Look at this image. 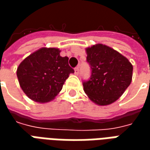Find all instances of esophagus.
Wrapping results in <instances>:
<instances>
[{
  "mask_svg": "<svg viewBox=\"0 0 150 150\" xmlns=\"http://www.w3.org/2000/svg\"><path fill=\"white\" fill-rule=\"evenodd\" d=\"M79 74V67H75V75H78Z\"/></svg>",
  "mask_w": 150,
  "mask_h": 150,
  "instance_id": "1",
  "label": "esophagus"
}]
</instances>
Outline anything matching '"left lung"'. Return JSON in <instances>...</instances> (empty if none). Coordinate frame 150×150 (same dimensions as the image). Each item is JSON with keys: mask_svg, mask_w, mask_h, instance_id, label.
<instances>
[{"mask_svg": "<svg viewBox=\"0 0 150 150\" xmlns=\"http://www.w3.org/2000/svg\"><path fill=\"white\" fill-rule=\"evenodd\" d=\"M86 53L91 75L83 83L85 93L100 106L112 104L131 83L132 63L118 51L100 43L86 48Z\"/></svg>", "mask_w": 150, "mask_h": 150, "instance_id": "left-lung-1", "label": "left lung"}]
</instances>
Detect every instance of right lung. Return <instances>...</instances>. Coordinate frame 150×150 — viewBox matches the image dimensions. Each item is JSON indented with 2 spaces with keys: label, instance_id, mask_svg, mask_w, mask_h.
Wrapping results in <instances>:
<instances>
[{
  "label": "right lung",
  "instance_id": "add662e5",
  "mask_svg": "<svg viewBox=\"0 0 150 150\" xmlns=\"http://www.w3.org/2000/svg\"><path fill=\"white\" fill-rule=\"evenodd\" d=\"M58 48L42 47L26 57L19 64L17 76L20 87L32 100L46 103L62 90L66 79L74 70L68 57L60 56Z\"/></svg>",
  "mask_w": 150,
  "mask_h": 150
}]
</instances>
